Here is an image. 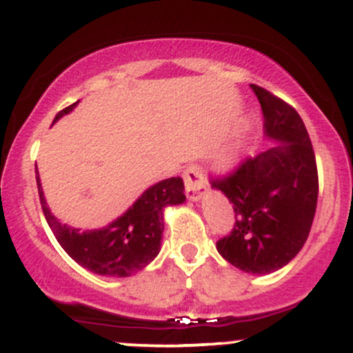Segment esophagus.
Instances as JSON below:
<instances>
[{"label":"esophagus","mask_w":353,"mask_h":353,"mask_svg":"<svg viewBox=\"0 0 353 353\" xmlns=\"http://www.w3.org/2000/svg\"><path fill=\"white\" fill-rule=\"evenodd\" d=\"M184 183H185V194L189 199L197 201L206 192V179H204L203 168L199 164L188 165L184 170Z\"/></svg>","instance_id":"esophagus-1"}]
</instances>
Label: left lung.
I'll list each match as a JSON object with an SVG mask.
<instances>
[{
    "mask_svg": "<svg viewBox=\"0 0 353 353\" xmlns=\"http://www.w3.org/2000/svg\"><path fill=\"white\" fill-rule=\"evenodd\" d=\"M261 103L265 134L281 144L246 157L209 183L233 203L234 224L216 243L236 268L266 274L300 253L312 230L319 199L315 152L305 123L285 100L251 83Z\"/></svg>",
    "mask_w": 353,
    "mask_h": 353,
    "instance_id": "1",
    "label": "left lung"
}]
</instances>
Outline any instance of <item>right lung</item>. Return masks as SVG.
Here are the masks:
<instances>
[{
	"instance_id": "right-lung-1",
	"label": "right lung",
	"mask_w": 353,
	"mask_h": 353,
	"mask_svg": "<svg viewBox=\"0 0 353 353\" xmlns=\"http://www.w3.org/2000/svg\"><path fill=\"white\" fill-rule=\"evenodd\" d=\"M72 105L57 114L53 122L73 110ZM41 209L57 241L83 268L105 276H130L157 256L164 231V208L185 201L184 181L170 177L154 184L114 223L102 230L80 231L61 224L50 212L37 170Z\"/></svg>"
}]
</instances>
